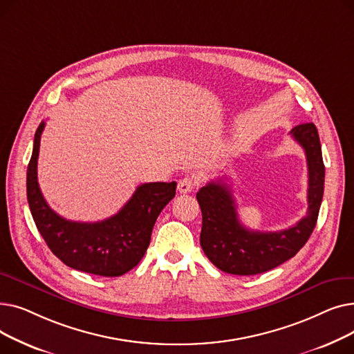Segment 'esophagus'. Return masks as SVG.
Returning <instances> with one entry per match:
<instances>
[{
  "mask_svg": "<svg viewBox=\"0 0 354 354\" xmlns=\"http://www.w3.org/2000/svg\"><path fill=\"white\" fill-rule=\"evenodd\" d=\"M196 187V180L192 176H185L178 182V191L180 194H188Z\"/></svg>",
  "mask_w": 354,
  "mask_h": 354,
  "instance_id": "obj_1",
  "label": "esophagus"
}]
</instances>
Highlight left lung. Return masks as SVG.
<instances>
[{
  "instance_id": "8db88e82",
  "label": "left lung",
  "mask_w": 354,
  "mask_h": 354,
  "mask_svg": "<svg viewBox=\"0 0 354 354\" xmlns=\"http://www.w3.org/2000/svg\"><path fill=\"white\" fill-rule=\"evenodd\" d=\"M290 135L304 149L308 167V209L295 225L275 232L245 228L239 222L231 187L222 179L209 182L196 194L202 211L201 247L221 271L235 275L270 271L292 258L310 238L324 192L322 145L314 123L295 126Z\"/></svg>"
}]
</instances>
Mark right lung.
<instances>
[{
  "label": "right lung",
  "mask_w": 354,
  "mask_h": 354,
  "mask_svg": "<svg viewBox=\"0 0 354 354\" xmlns=\"http://www.w3.org/2000/svg\"><path fill=\"white\" fill-rule=\"evenodd\" d=\"M44 126L41 122L37 127L27 167V199L37 230L51 252L70 268L102 277L123 275L143 258L160 211L176 194V182L140 185L124 207L104 221L64 219L48 207L37 180Z\"/></svg>",
  "instance_id": "add662e5"
}]
</instances>
